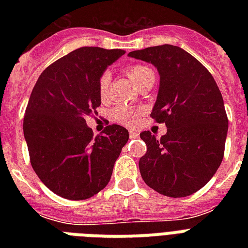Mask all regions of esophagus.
Segmentation results:
<instances>
[{"mask_svg":"<svg viewBox=\"0 0 248 248\" xmlns=\"http://www.w3.org/2000/svg\"><path fill=\"white\" fill-rule=\"evenodd\" d=\"M139 136V134L136 131H134V130H130V139H136Z\"/></svg>","mask_w":248,"mask_h":248,"instance_id":"1","label":"esophagus"}]
</instances>
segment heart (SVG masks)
Wrapping results in <instances>:
<instances>
[{
	"mask_svg": "<svg viewBox=\"0 0 248 248\" xmlns=\"http://www.w3.org/2000/svg\"><path fill=\"white\" fill-rule=\"evenodd\" d=\"M147 71H149L147 67L143 65H134V67L128 68V76L130 78L136 82L140 76H143ZM110 82V75L108 72L103 73V76L99 79V93L101 96H104L107 91H108V86ZM112 118L113 121H116L121 124H126V126H132L136 124L138 121V110H135L131 107H126V105H120L117 108L113 109L112 112Z\"/></svg>",
	"mask_w": 248,
	"mask_h": 248,
	"instance_id": "b5f03b06",
	"label": "heart"
}]
</instances>
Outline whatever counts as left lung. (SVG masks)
Here are the masks:
<instances>
[{"instance_id":"8db88e82","label":"left lung","mask_w":248,"mask_h":248,"mask_svg":"<svg viewBox=\"0 0 248 248\" xmlns=\"http://www.w3.org/2000/svg\"><path fill=\"white\" fill-rule=\"evenodd\" d=\"M157 68L159 87L151 116L165 122L157 139L140 134L147 153L139 161L148 186L163 196H190L207 184L224 157L228 118L211 73L179 46L161 45L128 52Z\"/></svg>"}]
</instances>
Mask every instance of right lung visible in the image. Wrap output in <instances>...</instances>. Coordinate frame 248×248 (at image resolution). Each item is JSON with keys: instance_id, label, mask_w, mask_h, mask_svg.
<instances>
[{"instance_id": "obj_1", "label": "right lung", "mask_w": 248, "mask_h": 248, "mask_svg": "<svg viewBox=\"0 0 248 248\" xmlns=\"http://www.w3.org/2000/svg\"><path fill=\"white\" fill-rule=\"evenodd\" d=\"M124 50L81 47L45 69L25 109L23 131L31 163L51 192L87 200L108 185L128 131L109 124L93 138L86 124L101 104L99 79Z\"/></svg>"}]
</instances>
